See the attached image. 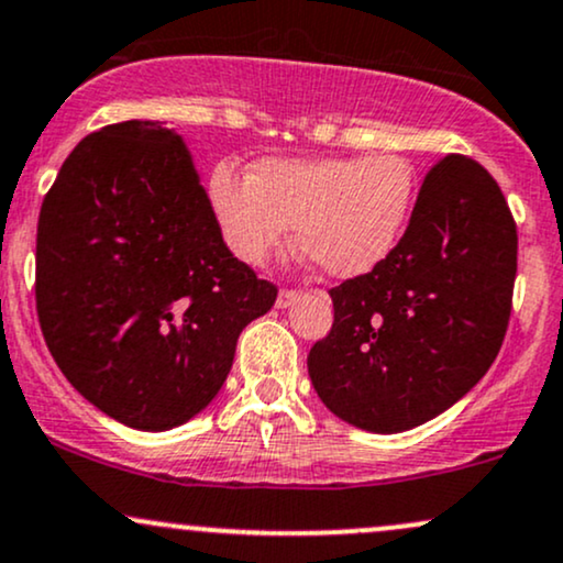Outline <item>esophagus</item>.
Instances as JSON below:
<instances>
[{
  "label": "esophagus",
  "instance_id": "obj_1",
  "mask_svg": "<svg viewBox=\"0 0 563 563\" xmlns=\"http://www.w3.org/2000/svg\"><path fill=\"white\" fill-rule=\"evenodd\" d=\"M296 301H299V294H296V290H280V294H277L275 307L277 309H288L290 303H296Z\"/></svg>",
  "mask_w": 563,
  "mask_h": 563
}]
</instances>
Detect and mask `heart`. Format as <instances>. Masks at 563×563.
I'll return each instance as SVG.
<instances>
[{
  "mask_svg": "<svg viewBox=\"0 0 563 563\" xmlns=\"http://www.w3.org/2000/svg\"><path fill=\"white\" fill-rule=\"evenodd\" d=\"M209 207L235 260L264 267L296 241L333 277L367 275L383 264L409 225L417 173L409 159L320 157L256 162L249 178L228 165L207 183Z\"/></svg>",
  "mask_w": 563,
  "mask_h": 563,
  "instance_id": "1",
  "label": "heart"
}]
</instances>
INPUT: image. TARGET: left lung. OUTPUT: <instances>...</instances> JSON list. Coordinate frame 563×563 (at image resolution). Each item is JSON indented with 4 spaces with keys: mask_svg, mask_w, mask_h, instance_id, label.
<instances>
[{
    "mask_svg": "<svg viewBox=\"0 0 563 563\" xmlns=\"http://www.w3.org/2000/svg\"><path fill=\"white\" fill-rule=\"evenodd\" d=\"M517 225L475 159H440L393 254L330 290L335 320L309 351L322 404L358 430L404 432L464 398L511 314Z\"/></svg>",
    "mask_w": 563,
    "mask_h": 563,
    "instance_id": "left-lung-1",
    "label": "left lung"
}]
</instances>
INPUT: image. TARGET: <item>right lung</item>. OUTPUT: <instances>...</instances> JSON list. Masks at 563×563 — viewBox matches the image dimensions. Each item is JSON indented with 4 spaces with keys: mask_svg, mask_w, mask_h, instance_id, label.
<instances>
[{
    "mask_svg": "<svg viewBox=\"0 0 563 563\" xmlns=\"http://www.w3.org/2000/svg\"><path fill=\"white\" fill-rule=\"evenodd\" d=\"M275 299L230 254L170 128L107 125L59 167L38 214V322L63 375L107 417L144 432L186 424Z\"/></svg>",
    "mask_w": 563,
    "mask_h": 563,
    "instance_id": "add662e5",
    "label": "right lung"
}]
</instances>
